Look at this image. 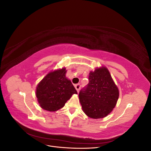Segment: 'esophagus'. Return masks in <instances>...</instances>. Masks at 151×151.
<instances>
[{
  "instance_id": "34e87169",
  "label": "esophagus",
  "mask_w": 151,
  "mask_h": 151,
  "mask_svg": "<svg viewBox=\"0 0 151 151\" xmlns=\"http://www.w3.org/2000/svg\"><path fill=\"white\" fill-rule=\"evenodd\" d=\"M75 88H76V89L77 90V93H79V90H80V88H81V85H80V84H76V85L75 86Z\"/></svg>"
}]
</instances>
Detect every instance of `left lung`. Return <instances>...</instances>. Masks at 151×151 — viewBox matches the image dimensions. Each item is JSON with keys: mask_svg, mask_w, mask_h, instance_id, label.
Returning a JSON list of instances; mask_svg holds the SVG:
<instances>
[{"mask_svg": "<svg viewBox=\"0 0 151 151\" xmlns=\"http://www.w3.org/2000/svg\"><path fill=\"white\" fill-rule=\"evenodd\" d=\"M118 98L119 90L104 66L89 72V83L79 94L83 111L93 119L108 115L115 107Z\"/></svg>", "mask_w": 151, "mask_h": 151, "instance_id": "8db88e82", "label": "left lung"}]
</instances>
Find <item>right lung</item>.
I'll list each match as a JSON object with an SVG mask.
<instances>
[{
  "instance_id": "right-lung-1",
  "label": "right lung",
  "mask_w": 151,
  "mask_h": 151,
  "mask_svg": "<svg viewBox=\"0 0 151 151\" xmlns=\"http://www.w3.org/2000/svg\"><path fill=\"white\" fill-rule=\"evenodd\" d=\"M66 72L65 67L50 72L36 86L38 102L45 110H58L73 94H77L71 81L66 77Z\"/></svg>"
}]
</instances>
